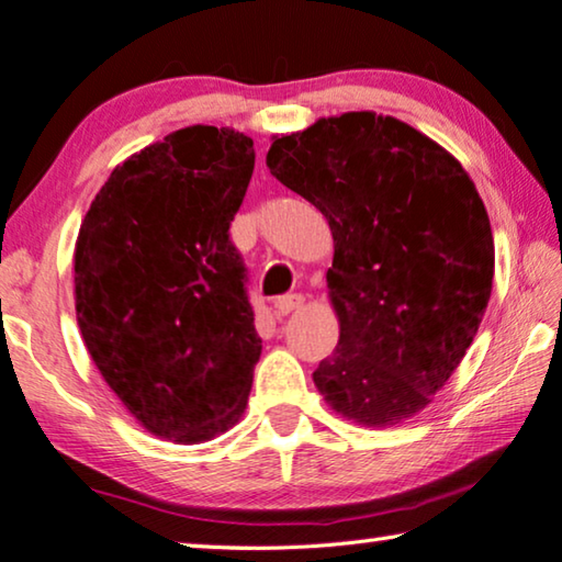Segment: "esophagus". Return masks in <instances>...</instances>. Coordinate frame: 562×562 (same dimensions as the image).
Wrapping results in <instances>:
<instances>
[{
    "label": "esophagus",
    "instance_id": "1",
    "mask_svg": "<svg viewBox=\"0 0 562 562\" xmlns=\"http://www.w3.org/2000/svg\"><path fill=\"white\" fill-rule=\"evenodd\" d=\"M302 305H305V297L302 295H284L274 302V313L290 315V313H295V310H300Z\"/></svg>",
    "mask_w": 562,
    "mask_h": 562
}]
</instances>
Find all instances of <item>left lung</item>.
Instances as JSON below:
<instances>
[{
    "instance_id": "8db88e82",
    "label": "left lung",
    "mask_w": 562,
    "mask_h": 562,
    "mask_svg": "<svg viewBox=\"0 0 562 562\" xmlns=\"http://www.w3.org/2000/svg\"><path fill=\"white\" fill-rule=\"evenodd\" d=\"M265 162L333 233L327 297L340 340L315 387L345 420H409L458 370L493 292V229L475 182L438 142L378 112L274 135Z\"/></svg>"
}]
</instances>
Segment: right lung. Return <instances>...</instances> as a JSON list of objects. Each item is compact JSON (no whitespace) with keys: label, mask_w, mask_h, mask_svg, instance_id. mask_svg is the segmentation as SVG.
Returning <instances> with one entry per match:
<instances>
[{"label":"right lung","mask_w":562,"mask_h":562,"mask_svg":"<svg viewBox=\"0 0 562 562\" xmlns=\"http://www.w3.org/2000/svg\"><path fill=\"white\" fill-rule=\"evenodd\" d=\"M252 137L192 124L112 169L75 243V310L89 358L162 440L198 445L239 423L262 340L229 222Z\"/></svg>","instance_id":"add662e5"}]
</instances>
